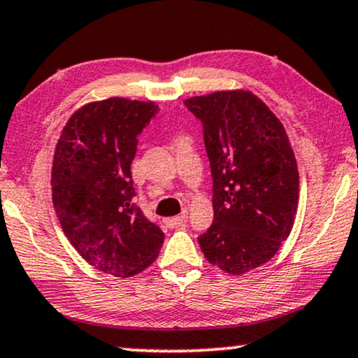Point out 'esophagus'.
Segmentation results:
<instances>
[{"label":"esophagus","mask_w":358,"mask_h":358,"mask_svg":"<svg viewBox=\"0 0 358 358\" xmlns=\"http://www.w3.org/2000/svg\"><path fill=\"white\" fill-rule=\"evenodd\" d=\"M187 220H188V211L185 210L180 216H173V218H166L165 220V224L169 226V228H176V226L187 223Z\"/></svg>","instance_id":"esophagus-1"}]
</instances>
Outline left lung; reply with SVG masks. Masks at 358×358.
I'll list each match as a JSON object with an SVG mask.
<instances>
[{
  "label": "left lung",
  "instance_id": "left-lung-1",
  "mask_svg": "<svg viewBox=\"0 0 358 358\" xmlns=\"http://www.w3.org/2000/svg\"><path fill=\"white\" fill-rule=\"evenodd\" d=\"M203 124L213 176V224L203 255L241 275L268 262L286 241L299 203V171L280 120L250 90L185 101Z\"/></svg>",
  "mask_w": 358,
  "mask_h": 358
}]
</instances>
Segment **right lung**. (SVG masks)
Masks as SVG:
<instances>
[{"label": "right lung", "mask_w": 358, "mask_h": 358, "mask_svg": "<svg viewBox=\"0 0 358 358\" xmlns=\"http://www.w3.org/2000/svg\"><path fill=\"white\" fill-rule=\"evenodd\" d=\"M155 102L85 103L62 129L52 160V203L62 231L90 266L130 278L157 259L165 234L132 203L130 165Z\"/></svg>", "instance_id": "add662e5"}]
</instances>
